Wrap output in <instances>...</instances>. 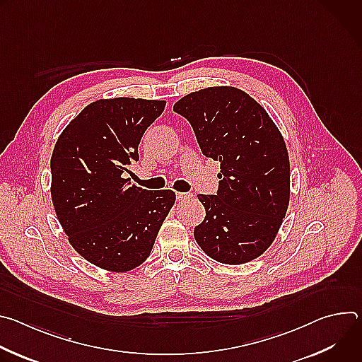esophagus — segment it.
<instances>
[{
	"instance_id": "obj_1",
	"label": "esophagus",
	"mask_w": 362,
	"mask_h": 362,
	"mask_svg": "<svg viewBox=\"0 0 362 362\" xmlns=\"http://www.w3.org/2000/svg\"><path fill=\"white\" fill-rule=\"evenodd\" d=\"M176 197H177V200H179V202H185V200H190V199L193 197V194H192V193H183V192H179V193H176Z\"/></svg>"
}]
</instances>
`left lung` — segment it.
I'll list each match as a JSON object with an SVG mask.
<instances>
[{
  "label": "left lung",
  "instance_id": "left-lung-1",
  "mask_svg": "<svg viewBox=\"0 0 362 362\" xmlns=\"http://www.w3.org/2000/svg\"><path fill=\"white\" fill-rule=\"evenodd\" d=\"M173 110L189 120L206 158L219 160L216 194H197L206 216L194 239L212 259L240 265L274 242L289 204L285 140L267 110L245 91L208 87L182 97Z\"/></svg>",
  "mask_w": 362,
  "mask_h": 362
}]
</instances>
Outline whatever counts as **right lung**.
Returning a JSON list of instances; mask_svg holds the SVG:
<instances>
[{"instance_id": "obj_1", "label": "right lung", "mask_w": 362, "mask_h": 362, "mask_svg": "<svg viewBox=\"0 0 362 362\" xmlns=\"http://www.w3.org/2000/svg\"><path fill=\"white\" fill-rule=\"evenodd\" d=\"M165 100L133 97L90 103L60 134L51 156V199L71 246L110 272L141 265L175 204V192H150L123 177L139 160L146 129Z\"/></svg>"}]
</instances>
